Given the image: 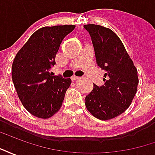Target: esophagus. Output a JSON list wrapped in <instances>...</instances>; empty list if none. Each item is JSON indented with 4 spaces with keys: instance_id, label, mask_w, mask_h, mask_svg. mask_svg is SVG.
I'll use <instances>...</instances> for the list:
<instances>
[{
    "instance_id": "34e87169",
    "label": "esophagus",
    "mask_w": 155,
    "mask_h": 155,
    "mask_svg": "<svg viewBox=\"0 0 155 155\" xmlns=\"http://www.w3.org/2000/svg\"><path fill=\"white\" fill-rule=\"evenodd\" d=\"M79 76H76V75H73L72 77H71V80L72 81H74V80H77V79H79Z\"/></svg>"
}]
</instances>
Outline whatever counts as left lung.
<instances>
[{"mask_svg": "<svg viewBox=\"0 0 155 155\" xmlns=\"http://www.w3.org/2000/svg\"><path fill=\"white\" fill-rule=\"evenodd\" d=\"M84 27L91 35L96 63L105 71L104 84H94L93 91L85 97V106L99 120H111L130 107L137 92L138 71L113 31L94 24Z\"/></svg>", "mask_w": 155, "mask_h": 155, "instance_id": "obj_1", "label": "left lung"}]
</instances>
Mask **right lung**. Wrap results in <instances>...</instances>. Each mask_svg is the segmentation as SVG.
<instances>
[{
	"label": "right lung",
	"instance_id": "add662e5",
	"mask_svg": "<svg viewBox=\"0 0 155 155\" xmlns=\"http://www.w3.org/2000/svg\"><path fill=\"white\" fill-rule=\"evenodd\" d=\"M74 25L39 29L17 52L12 64V81L20 101L34 116L48 119L59 111L71 80L53 76L50 70L61 42Z\"/></svg>",
	"mask_w": 155,
	"mask_h": 155
}]
</instances>
